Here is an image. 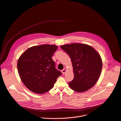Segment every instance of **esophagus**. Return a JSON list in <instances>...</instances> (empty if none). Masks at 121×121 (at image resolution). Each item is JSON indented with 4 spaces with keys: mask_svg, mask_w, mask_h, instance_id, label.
I'll list each match as a JSON object with an SVG mask.
<instances>
[{
    "mask_svg": "<svg viewBox=\"0 0 121 121\" xmlns=\"http://www.w3.org/2000/svg\"><path fill=\"white\" fill-rule=\"evenodd\" d=\"M66 72H67V70L65 69H63L62 70V73L63 74H65V73H66Z\"/></svg>",
    "mask_w": 121,
    "mask_h": 121,
    "instance_id": "34e87169",
    "label": "esophagus"
}]
</instances>
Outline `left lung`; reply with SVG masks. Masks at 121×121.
I'll use <instances>...</instances> for the list:
<instances>
[{
	"label": "left lung",
	"mask_w": 121,
	"mask_h": 121,
	"mask_svg": "<svg viewBox=\"0 0 121 121\" xmlns=\"http://www.w3.org/2000/svg\"><path fill=\"white\" fill-rule=\"evenodd\" d=\"M70 56L74 73L69 82L70 88L82 93L92 88L100 75L102 61L100 54L92 46L82 43H71L60 46Z\"/></svg>",
	"instance_id": "1"
}]
</instances>
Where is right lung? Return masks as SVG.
<instances>
[{
	"instance_id": "1",
	"label": "right lung",
	"mask_w": 121,
	"mask_h": 121,
	"mask_svg": "<svg viewBox=\"0 0 121 121\" xmlns=\"http://www.w3.org/2000/svg\"><path fill=\"white\" fill-rule=\"evenodd\" d=\"M57 48L49 44L33 46L21 55L17 69L21 80L29 90L42 94L52 88L61 75L52 58Z\"/></svg>"
}]
</instances>
